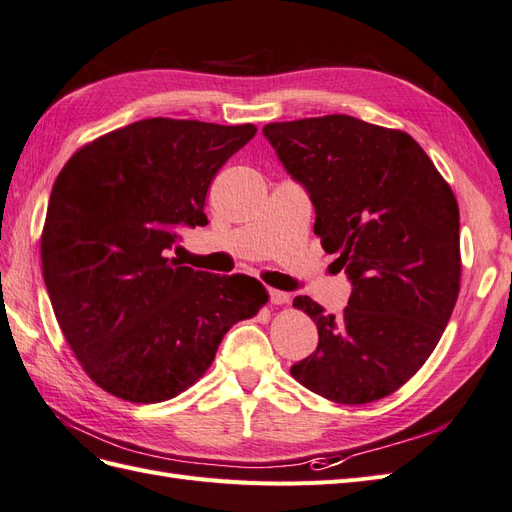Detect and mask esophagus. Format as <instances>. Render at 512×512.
<instances>
[{
	"label": "esophagus",
	"instance_id": "esophagus-1",
	"mask_svg": "<svg viewBox=\"0 0 512 512\" xmlns=\"http://www.w3.org/2000/svg\"><path fill=\"white\" fill-rule=\"evenodd\" d=\"M291 300V296L287 291H279V289H270V302L272 304H287Z\"/></svg>",
	"mask_w": 512,
	"mask_h": 512
}]
</instances>
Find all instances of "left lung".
I'll return each mask as SVG.
<instances>
[{
    "instance_id": "1",
    "label": "left lung",
    "mask_w": 512,
    "mask_h": 512,
    "mask_svg": "<svg viewBox=\"0 0 512 512\" xmlns=\"http://www.w3.org/2000/svg\"><path fill=\"white\" fill-rule=\"evenodd\" d=\"M264 137L309 193L315 236L352 283L339 317L309 296L294 300L319 343L291 375L334 403L384 399L425 364L455 309L457 199L403 130L324 115L268 124Z\"/></svg>"
}]
</instances>
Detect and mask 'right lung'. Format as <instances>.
Wrapping results in <instances>:
<instances>
[{
	"mask_svg": "<svg viewBox=\"0 0 512 512\" xmlns=\"http://www.w3.org/2000/svg\"><path fill=\"white\" fill-rule=\"evenodd\" d=\"M253 124L152 118L87 143L53 184L42 274L85 373L133 403L178 397L208 371L227 330L268 291L169 257L182 227L208 225L210 182Z\"/></svg>",
	"mask_w": 512,
	"mask_h": 512,
	"instance_id": "add662e5",
	"label": "right lung"
}]
</instances>
